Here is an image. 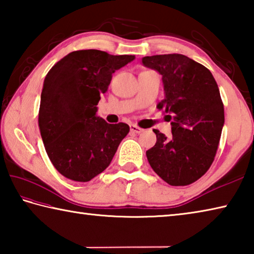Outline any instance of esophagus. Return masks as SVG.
I'll return each instance as SVG.
<instances>
[{"label": "esophagus", "mask_w": 254, "mask_h": 254, "mask_svg": "<svg viewBox=\"0 0 254 254\" xmlns=\"http://www.w3.org/2000/svg\"><path fill=\"white\" fill-rule=\"evenodd\" d=\"M130 131L132 133H135V134H140V133L142 132L143 130H142V128H140L139 127L134 126V124H132V126H130Z\"/></svg>", "instance_id": "esophagus-1"}]
</instances>
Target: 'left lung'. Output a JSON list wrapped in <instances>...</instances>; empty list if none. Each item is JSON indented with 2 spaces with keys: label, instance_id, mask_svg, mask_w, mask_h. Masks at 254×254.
I'll return each mask as SVG.
<instances>
[{
  "label": "left lung",
  "instance_id": "left-lung-1",
  "mask_svg": "<svg viewBox=\"0 0 254 254\" xmlns=\"http://www.w3.org/2000/svg\"><path fill=\"white\" fill-rule=\"evenodd\" d=\"M142 65L162 77L165 98L157 107L167 114L173 136L153 130L157 142L147 151L159 177L171 186H186L209 169L224 126L220 89L207 68L184 55L142 58Z\"/></svg>",
  "mask_w": 254,
  "mask_h": 254
}]
</instances>
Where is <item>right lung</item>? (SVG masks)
<instances>
[{
    "instance_id": "obj_1",
    "label": "right lung",
    "mask_w": 254,
    "mask_h": 254,
    "mask_svg": "<svg viewBox=\"0 0 254 254\" xmlns=\"http://www.w3.org/2000/svg\"><path fill=\"white\" fill-rule=\"evenodd\" d=\"M88 49L72 51L47 74L41 92L39 127L55 168L75 182L103 173L130 131L127 124H109L97 115V103L112 75L134 60Z\"/></svg>"
}]
</instances>
